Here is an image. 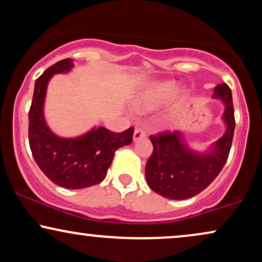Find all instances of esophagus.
Listing matches in <instances>:
<instances>
[{"label": "esophagus", "instance_id": "obj_1", "mask_svg": "<svg viewBox=\"0 0 262 262\" xmlns=\"http://www.w3.org/2000/svg\"><path fill=\"white\" fill-rule=\"evenodd\" d=\"M145 137H146V132H145L144 129H141V128L135 129L134 135H133V139L135 141L139 140V139H141V138H145Z\"/></svg>", "mask_w": 262, "mask_h": 262}]
</instances>
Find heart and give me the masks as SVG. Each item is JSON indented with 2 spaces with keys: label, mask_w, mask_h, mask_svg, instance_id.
<instances>
[{
  "label": "heart",
  "mask_w": 262,
  "mask_h": 262,
  "mask_svg": "<svg viewBox=\"0 0 262 262\" xmlns=\"http://www.w3.org/2000/svg\"><path fill=\"white\" fill-rule=\"evenodd\" d=\"M178 84L173 81L162 82V83L155 84L147 88L139 95L135 105L138 110L141 112H147L155 108L162 106L167 101L177 94Z\"/></svg>",
  "instance_id": "b5f03b06"
}]
</instances>
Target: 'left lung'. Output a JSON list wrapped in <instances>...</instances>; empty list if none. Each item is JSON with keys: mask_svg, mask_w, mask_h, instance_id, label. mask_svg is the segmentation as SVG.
<instances>
[{"mask_svg": "<svg viewBox=\"0 0 262 262\" xmlns=\"http://www.w3.org/2000/svg\"><path fill=\"white\" fill-rule=\"evenodd\" d=\"M213 98L225 105L223 115L226 132L205 154L190 150L180 132H163L151 135L154 152L148 158L145 175L156 193L169 200H187L213 183L226 163L234 133L232 93L226 83L214 88Z\"/></svg>", "mask_w": 262, "mask_h": 262, "instance_id": "obj_1", "label": "left lung"}]
</instances>
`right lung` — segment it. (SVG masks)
I'll list each match as a JSON object with an SVG mask.
<instances>
[{"label":"right lung","mask_w":262,"mask_h":262,"mask_svg":"<svg viewBox=\"0 0 262 262\" xmlns=\"http://www.w3.org/2000/svg\"><path fill=\"white\" fill-rule=\"evenodd\" d=\"M72 66L71 59H64L36 79L29 111V142L36 163L49 180L58 186L77 190L104 180L116 150L133 141L134 129L114 133L99 127L71 139L53 133L43 116L47 84L53 75L69 72Z\"/></svg>","instance_id":"obj_1"}]
</instances>
